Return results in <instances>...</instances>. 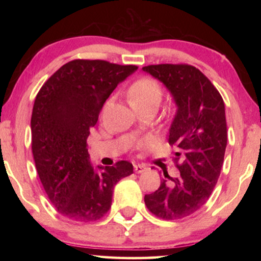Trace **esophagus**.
<instances>
[{"label": "esophagus", "instance_id": "esophagus-1", "mask_svg": "<svg viewBox=\"0 0 261 261\" xmlns=\"http://www.w3.org/2000/svg\"><path fill=\"white\" fill-rule=\"evenodd\" d=\"M147 169V167L146 166H144V165H139V163H138V165H135V171H136V173H143V171L144 170H146Z\"/></svg>", "mask_w": 261, "mask_h": 261}]
</instances>
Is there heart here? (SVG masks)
<instances>
[{"instance_id":"b5f03b06","label":"heart","mask_w":261,"mask_h":261,"mask_svg":"<svg viewBox=\"0 0 261 261\" xmlns=\"http://www.w3.org/2000/svg\"><path fill=\"white\" fill-rule=\"evenodd\" d=\"M131 105L134 107H159L163 91L155 79L149 77L139 78L132 84L129 90Z\"/></svg>"}]
</instances>
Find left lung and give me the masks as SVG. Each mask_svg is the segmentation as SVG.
Segmentation results:
<instances>
[{
  "mask_svg": "<svg viewBox=\"0 0 261 261\" xmlns=\"http://www.w3.org/2000/svg\"><path fill=\"white\" fill-rule=\"evenodd\" d=\"M143 70L163 83L177 106L168 141L177 148L174 160L179 170L178 177L163 171L165 178L155 192L145 194V204L158 218L179 220L200 210L218 183L227 147L224 102L192 65L155 64Z\"/></svg>",
  "mask_w": 261,
  "mask_h": 261,
  "instance_id": "1",
  "label": "left lung"
}]
</instances>
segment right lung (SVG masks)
I'll list each match as a JSON object with an SVG mask.
<instances>
[{"mask_svg": "<svg viewBox=\"0 0 261 261\" xmlns=\"http://www.w3.org/2000/svg\"><path fill=\"white\" fill-rule=\"evenodd\" d=\"M137 69L102 60H73L37 94L31 118L35 168L53 206L67 219L91 222L102 218L112 206L115 185L134 173L129 161L98 166V173L86 140L106 100Z\"/></svg>", "mask_w": 261, "mask_h": 261, "instance_id": "1", "label": "right lung"}]
</instances>
